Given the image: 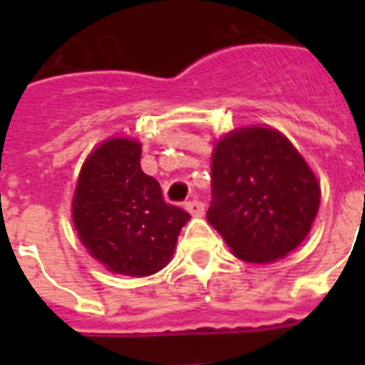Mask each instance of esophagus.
<instances>
[{"label": "esophagus", "instance_id": "1", "mask_svg": "<svg viewBox=\"0 0 365 365\" xmlns=\"http://www.w3.org/2000/svg\"><path fill=\"white\" fill-rule=\"evenodd\" d=\"M185 210H187L191 216L200 217L202 214H205V205H202V202H200V200H197V199L187 200V202H185Z\"/></svg>", "mask_w": 365, "mask_h": 365}]
</instances>
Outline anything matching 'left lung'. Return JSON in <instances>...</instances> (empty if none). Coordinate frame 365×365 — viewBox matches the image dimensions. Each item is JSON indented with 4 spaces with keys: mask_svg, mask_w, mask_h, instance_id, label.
Returning <instances> with one entry per match:
<instances>
[{
    "mask_svg": "<svg viewBox=\"0 0 365 365\" xmlns=\"http://www.w3.org/2000/svg\"><path fill=\"white\" fill-rule=\"evenodd\" d=\"M320 185L297 149L277 130L250 126L217 142L206 220L237 257L271 263L305 239Z\"/></svg>",
    "mask_w": 365,
    "mask_h": 365,
    "instance_id": "1",
    "label": "left lung"
}]
</instances>
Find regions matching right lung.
<instances>
[{"label":"right lung","instance_id":"add662e5","mask_svg":"<svg viewBox=\"0 0 365 365\" xmlns=\"http://www.w3.org/2000/svg\"><path fill=\"white\" fill-rule=\"evenodd\" d=\"M140 155L142 145L126 138L104 142L85 160L73 195V223L88 254L128 277L160 271L191 220L163 199L159 182L143 174Z\"/></svg>","mask_w":365,"mask_h":365}]
</instances>
